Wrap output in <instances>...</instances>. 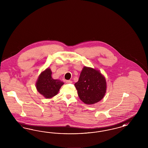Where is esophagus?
Listing matches in <instances>:
<instances>
[{
    "mask_svg": "<svg viewBox=\"0 0 148 148\" xmlns=\"http://www.w3.org/2000/svg\"><path fill=\"white\" fill-rule=\"evenodd\" d=\"M66 82L67 84H71V83H72V81L71 80H67L66 81Z\"/></svg>",
    "mask_w": 148,
    "mask_h": 148,
    "instance_id": "1",
    "label": "esophagus"
}]
</instances>
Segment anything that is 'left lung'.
Here are the masks:
<instances>
[{
	"mask_svg": "<svg viewBox=\"0 0 148 148\" xmlns=\"http://www.w3.org/2000/svg\"><path fill=\"white\" fill-rule=\"evenodd\" d=\"M74 85L81 100L87 105L97 103L103 98L106 91L105 77L98 70L84 67Z\"/></svg>",
	"mask_w": 148,
	"mask_h": 148,
	"instance_id": "obj_1",
	"label": "left lung"
}]
</instances>
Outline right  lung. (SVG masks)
I'll use <instances>...</instances> for the list:
<instances>
[{
  "mask_svg": "<svg viewBox=\"0 0 148 148\" xmlns=\"http://www.w3.org/2000/svg\"><path fill=\"white\" fill-rule=\"evenodd\" d=\"M52 72L48 68L42 72L36 82L37 91L45 98H51L57 95L61 87L64 84L62 81L55 80L51 77Z\"/></svg>",
  "mask_w": 148,
  "mask_h": 148,
  "instance_id": "1",
  "label": "right lung"
}]
</instances>
